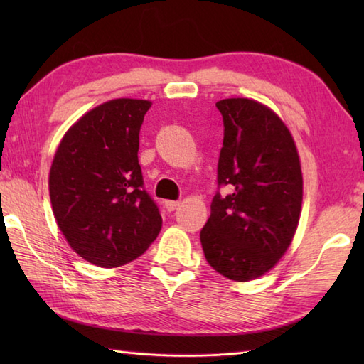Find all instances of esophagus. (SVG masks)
I'll list each match as a JSON object with an SVG mask.
<instances>
[{
    "label": "esophagus",
    "mask_w": 364,
    "mask_h": 364,
    "mask_svg": "<svg viewBox=\"0 0 364 364\" xmlns=\"http://www.w3.org/2000/svg\"><path fill=\"white\" fill-rule=\"evenodd\" d=\"M178 206H180V202H175V200H166L164 202V208L167 211H175Z\"/></svg>",
    "instance_id": "34e87169"
}]
</instances>
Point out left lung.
<instances>
[{"instance_id":"left-lung-1","label":"left lung","mask_w":364,"mask_h":364,"mask_svg":"<svg viewBox=\"0 0 364 364\" xmlns=\"http://www.w3.org/2000/svg\"><path fill=\"white\" fill-rule=\"evenodd\" d=\"M223 146L211 215L200 231L210 266L235 282H249L283 257L296 233L304 181L296 144L278 115L249 98L215 103Z\"/></svg>"}]
</instances>
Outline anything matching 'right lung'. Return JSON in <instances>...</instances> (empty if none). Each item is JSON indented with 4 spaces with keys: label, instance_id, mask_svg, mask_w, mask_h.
Masks as SVG:
<instances>
[{
    "label": "right lung",
    "instance_id": "add662e5",
    "mask_svg": "<svg viewBox=\"0 0 364 364\" xmlns=\"http://www.w3.org/2000/svg\"><path fill=\"white\" fill-rule=\"evenodd\" d=\"M150 106L133 98L97 106L67 131L54 154V218L72 249L100 267H119L141 257L162 227L137 159Z\"/></svg>",
    "mask_w": 364,
    "mask_h": 364
}]
</instances>
